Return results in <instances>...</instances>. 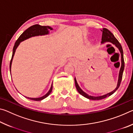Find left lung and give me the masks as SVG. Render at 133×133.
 <instances>
[{"label": "left lung", "mask_w": 133, "mask_h": 133, "mask_svg": "<svg viewBox=\"0 0 133 133\" xmlns=\"http://www.w3.org/2000/svg\"><path fill=\"white\" fill-rule=\"evenodd\" d=\"M102 31H103V33H102V43H105V42H111L112 44L116 45V46L119 49V50H120V53H121V68L120 70V72H119L117 85L116 89L110 92V93L105 94V95L102 96H97V97L91 96L88 95V94H86L85 93H84V92L80 89V87L78 86V85L77 83V81H76V78H75L76 87V89H77L78 93H79L81 95H82L83 96L85 97V98L90 99V100H102V99L106 98V97H107L111 96V94H113L114 92H115L118 89L119 86H120L121 80H122V77H123V71H124V60L123 50L122 47H121V45L120 44V43H119L117 39L116 38L114 37L113 34H112V33L110 30H108L107 29H106V28L103 29Z\"/></svg>", "instance_id": "obj_1"}]
</instances>
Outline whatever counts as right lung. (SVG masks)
Listing matches in <instances>:
<instances>
[{
  "label": "right lung",
  "instance_id": "add662e5",
  "mask_svg": "<svg viewBox=\"0 0 133 133\" xmlns=\"http://www.w3.org/2000/svg\"><path fill=\"white\" fill-rule=\"evenodd\" d=\"M49 30H52V28L48 26H40L39 24H35V25L31 26L30 27V28L27 29L26 30L24 31L21 36H20L18 38V39L16 40V42H15V46L13 47V49L12 56L10 62V71H11V65H12L13 57V56H14L16 49V48H17V46H19L20 43L22 41H23L24 40L28 39V38H30L33 36H35L44 35L48 34ZM52 88H53V85L51 84L50 89L49 90V91L48 92V93H46L44 96L41 97L30 98V97H25L30 99V100H35V101H40L43 100V99L47 97L50 94L51 91H52Z\"/></svg>",
  "mask_w": 133,
  "mask_h": 133
}]
</instances>
